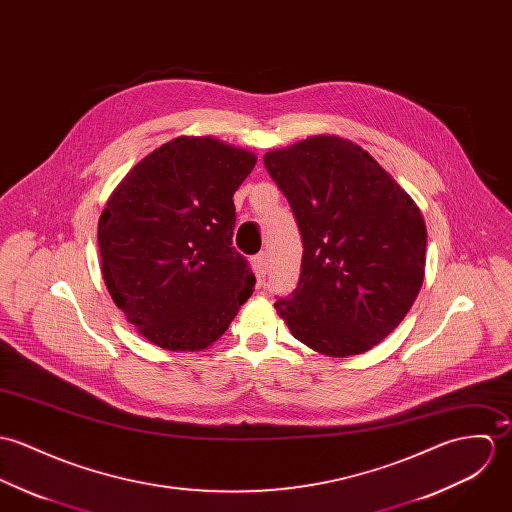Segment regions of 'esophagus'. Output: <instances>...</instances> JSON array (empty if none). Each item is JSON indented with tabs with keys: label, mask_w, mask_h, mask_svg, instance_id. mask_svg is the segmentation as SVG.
Here are the masks:
<instances>
[{
	"label": "esophagus",
	"mask_w": 512,
	"mask_h": 512,
	"mask_svg": "<svg viewBox=\"0 0 512 512\" xmlns=\"http://www.w3.org/2000/svg\"><path fill=\"white\" fill-rule=\"evenodd\" d=\"M267 261H269V259H267V253H259V255L253 259V269H255V275L259 277V281L265 279V275H267V267H269Z\"/></svg>",
	"instance_id": "obj_1"
}]
</instances>
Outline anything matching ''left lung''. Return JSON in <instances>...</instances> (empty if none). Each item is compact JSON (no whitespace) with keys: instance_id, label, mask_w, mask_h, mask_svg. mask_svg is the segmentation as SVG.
Segmentation results:
<instances>
[{"instance_id":"left-lung-1","label":"left lung","mask_w":512,"mask_h":512,"mask_svg":"<svg viewBox=\"0 0 512 512\" xmlns=\"http://www.w3.org/2000/svg\"><path fill=\"white\" fill-rule=\"evenodd\" d=\"M302 235L300 281L275 302L290 334L328 357L365 353L412 308L426 267L416 202L365 149L312 135L263 157Z\"/></svg>"}]
</instances>
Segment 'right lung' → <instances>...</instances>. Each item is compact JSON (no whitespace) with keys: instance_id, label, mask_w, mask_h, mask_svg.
<instances>
[{"instance_id":"right-lung-1","label":"right lung","mask_w":512,"mask_h":512,"mask_svg":"<svg viewBox=\"0 0 512 512\" xmlns=\"http://www.w3.org/2000/svg\"><path fill=\"white\" fill-rule=\"evenodd\" d=\"M255 153L210 135H180L115 186L98 222L102 277L135 330L169 351L224 336L255 275L231 247L233 194Z\"/></svg>"}]
</instances>
